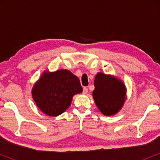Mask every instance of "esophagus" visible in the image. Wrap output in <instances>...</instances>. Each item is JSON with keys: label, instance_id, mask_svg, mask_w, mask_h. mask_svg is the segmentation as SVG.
Wrapping results in <instances>:
<instances>
[{"label": "esophagus", "instance_id": "obj_1", "mask_svg": "<svg viewBox=\"0 0 160 160\" xmlns=\"http://www.w3.org/2000/svg\"><path fill=\"white\" fill-rule=\"evenodd\" d=\"M88 92V89H87V87H84V88H83V94H84V95H86V94Z\"/></svg>", "mask_w": 160, "mask_h": 160}]
</instances>
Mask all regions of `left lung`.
Returning <instances> with one entry per match:
<instances>
[{
    "label": "left lung",
    "instance_id": "8db88e82",
    "mask_svg": "<svg viewBox=\"0 0 160 160\" xmlns=\"http://www.w3.org/2000/svg\"><path fill=\"white\" fill-rule=\"evenodd\" d=\"M92 95L99 110L104 115L117 113L125 100V86L113 76L98 73L95 78Z\"/></svg>",
    "mask_w": 160,
    "mask_h": 160
}]
</instances>
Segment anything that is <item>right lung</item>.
<instances>
[{
	"label": "right lung",
	"instance_id": "obj_1",
	"mask_svg": "<svg viewBox=\"0 0 160 160\" xmlns=\"http://www.w3.org/2000/svg\"><path fill=\"white\" fill-rule=\"evenodd\" d=\"M82 92L80 81L68 70L44 72L32 90V98L40 110L57 117L68 108L73 96Z\"/></svg>",
	"mask_w": 160,
	"mask_h": 160
}]
</instances>
